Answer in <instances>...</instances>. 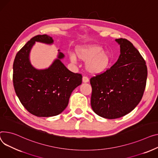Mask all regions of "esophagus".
I'll return each instance as SVG.
<instances>
[{
  "instance_id": "1",
  "label": "esophagus",
  "mask_w": 158,
  "mask_h": 158,
  "mask_svg": "<svg viewBox=\"0 0 158 158\" xmlns=\"http://www.w3.org/2000/svg\"><path fill=\"white\" fill-rule=\"evenodd\" d=\"M82 82H85V83L88 82H89V79H88V77H86V76H83V77H82Z\"/></svg>"
}]
</instances>
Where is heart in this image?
<instances>
[{"label": "heart", "mask_w": 158, "mask_h": 158, "mask_svg": "<svg viewBox=\"0 0 158 158\" xmlns=\"http://www.w3.org/2000/svg\"><path fill=\"white\" fill-rule=\"evenodd\" d=\"M76 55L80 60L86 62V70L92 74H100L106 71L110 62V55L108 52L103 51L98 45H88L78 47L76 49ZM75 55H70L72 62L76 63Z\"/></svg>", "instance_id": "b5f03b06"}]
</instances>
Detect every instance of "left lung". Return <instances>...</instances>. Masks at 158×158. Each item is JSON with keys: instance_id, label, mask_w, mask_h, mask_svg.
Returning a JSON list of instances; mask_svg holds the SVG:
<instances>
[{"instance_id": "1", "label": "left lung", "mask_w": 158, "mask_h": 158, "mask_svg": "<svg viewBox=\"0 0 158 158\" xmlns=\"http://www.w3.org/2000/svg\"><path fill=\"white\" fill-rule=\"evenodd\" d=\"M118 61L106 72L90 79L91 106L99 116L117 119L132 111L140 102L146 86L148 69L139 51L126 39Z\"/></svg>"}]
</instances>
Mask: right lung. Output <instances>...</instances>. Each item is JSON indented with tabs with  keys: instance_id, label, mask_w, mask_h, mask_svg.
<instances>
[{
	"instance_id": "right-lung-1",
	"label": "right lung",
	"mask_w": 158,
	"mask_h": 158,
	"mask_svg": "<svg viewBox=\"0 0 158 158\" xmlns=\"http://www.w3.org/2000/svg\"><path fill=\"white\" fill-rule=\"evenodd\" d=\"M35 42L52 44L53 39L48 35L31 38L15 56L13 64V85L23 107L37 117L55 116L68 106L72 92L82 83V76L70 71L58 57L45 69H37L31 64L30 52ZM59 51V50H58Z\"/></svg>"
}]
</instances>
